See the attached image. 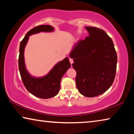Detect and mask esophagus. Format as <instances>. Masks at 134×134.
Here are the masks:
<instances>
[{
	"label": "esophagus",
	"mask_w": 134,
	"mask_h": 134,
	"mask_svg": "<svg viewBox=\"0 0 134 134\" xmlns=\"http://www.w3.org/2000/svg\"><path fill=\"white\" fill-rule=\"evenodd\" d=\"M69 61H70V63H71V64H72V63H73V60H72V58H69Z\"/></svg>",
	"instance_id": "1"
}]
</instances>
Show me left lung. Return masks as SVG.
Here are the masks:
<instances>
[{
    "mask_svg": "<svg viewBox=\"0 0 134 134\" xmlns=\"http://www.w3.org/2000/svg\"><path fill=\"white\" fill-rule=\"evenodd\" d=\"M89 36L74 44L70 54L76 83L83 96L93 97L109 89L116 71L117 55L111 38L102 29L85 27Z\"/></svg>",
    "mask_w": 134,
    "mask_h": 134,
    "instance_id": "8db88e82",
    "label": "left lung"
}]
</instances>
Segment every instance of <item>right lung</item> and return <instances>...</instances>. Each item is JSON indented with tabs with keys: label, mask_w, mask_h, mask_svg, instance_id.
Instances as JSON below:
<instances>
[{
	"label": "right lung",
	"mask_w": 134,
	"mask_h": 134,
	"mask_svg": "<svg viewBox=\"0 0 134 134\" xmlns=\"http://www.w3.org/2000/svg\"><path fill=\"white\" fill-rule=\"evenodd\" d=\"M54 28L51 25H39L31 29L22 40L19 47L18 60L19 70L25 87L35 96L41 99H49L58 94L60 89V82L65 72L71 66L68 57L65 58L54 65L47 75L41 77L32 76L27 71L24 60V49L29 37L40 32H53Z\"/></svg>",
	"instance_id": "add662e5"
}]
</instances>
